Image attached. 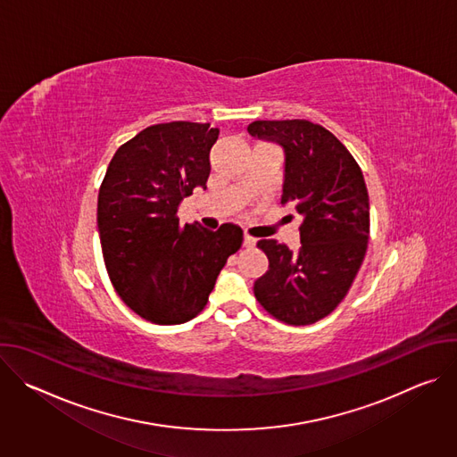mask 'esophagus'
Segmentation results:
<instances>
[{
  "label": "esophagus",
  "mask_w": 457,
  "mask_h": 457,
  "mask_svg": "<svg viewBox=\"0 0 457 457\" xmlns=\"http://www.w3.org/2000/svg\"><path fill=\"white\" fill-rule=\"evenodd\" d=\"M244 247H253L254 244H256V238H253V237H249V235H244Z\"/></svg>",
  "instance_id": "obj_1"
}]
</instances>
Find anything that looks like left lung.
<instances>
[{"mask_svg":"<svg viewBox=\"0 0 457 457\" xmlns=\"http://www.w3.org/2000/svg\"><path fill=\"white\" fill-rule=\"evenodd\" d=\"M247 132L284 148L280 203L302 217L296 251L277 240L256 244L270 268L254 282V296L284 323H314L345 298L363 262L369 240L363 173L329 129L311 120H254Z\"/></svg>","mask_w":457,"mask_h":457,"instance_id":"obj_1","label":"left lung"}]
</instances>
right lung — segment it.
Instances as JSON below:
<instances>
[{
  "label": "right lung",
  "instance_id": "right-lung-1",
  "mask_svg": "<svg viewBox=\"0 0 457 457\" xmlns=\"http://www.w3.org/2000/svg\"><path fill=\"white\" fill-rule=\"evenodd\" d=\"M219 128L173 120L145 128L112 157L97 199L106 271L122 302L159 325L197 316L242 229L179 224L177 210L210 177Z\"/></svg>",
  "mask_w": 457,
  "mask_h": 457
}]
</instances>
